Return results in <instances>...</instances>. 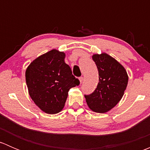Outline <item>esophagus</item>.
Segmentation results:
<instances>
[{
	"label": "esophagus",
	"mask_w": 150,
	"mask_h": 150,
	"mask_svg": "<svg viewBox=\"0 0 150 150\" xmlns=\"http://www.w3.org/2000/svg\"><path fill=\"white\" fill-rule=\"evenodd\" d=\"M79 81H80V83H81H81H82L83 81V77H80Z\"/></svg>",
	"instance_id": "1"
}]
</instances>
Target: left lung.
<instances>
[{
  "label": "left lung",
  "mask_w": 150,
  "mask_h": 150,
  "mask_svg": "<svg viewBox=\"0 0 150 150\" xmlns=\"http://www.w3.org/2000/svg\"><path fill=\"white\" fill-rule=\"evenodd\" d=\"M92 59L99 71V83L93 93L85 97L91 110L104 113L122 99L128 77L125 68L108 54H94Z\"/></svg>",
  "instance_id": "1"
}]
</instances>
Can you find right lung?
<instances>
[{
	"label": "right lung",
	"instance_id": "add662e5",
	"mask_svg": "<svg viewBox=\"0 0 150 150\" xmlns=\"http://www.w3.org/2000/svg\"><path fill=\"white\" fill-rule=\"evenodd\" d=\"M64 58V52L53 49L35 59L26 69L29 94L47 114L59 112L64 108L69 89L80 84Z\"/></svg>",
	"mask_w": 150,
	"mask_h": 150
}]
</instances>
